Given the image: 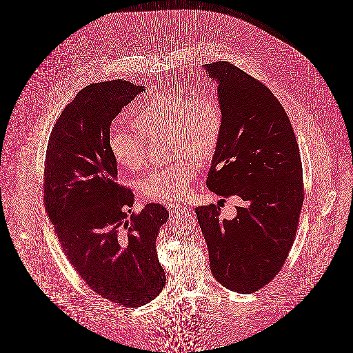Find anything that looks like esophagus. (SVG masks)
Segmentation results:
<instances>
[{
	"mask_svg": "<svg viewBox=\"0 0 353 353\" xmlns=\"http://www.w3.org/2000/svg\"><path fill=\"white\" fill-rule=\"evenodd\" d=\"M167 210L171 212V214H186L189 211V208L186 205L180 203H168Z\"/></svg>",
	"mask_w": 353,
	"mask_h": 353,
	"instance_id": "obj_1",
	"label": "esophagus"
}]
</instances>
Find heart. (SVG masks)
Here are the masks:
<instances>
[{"label": "heart", "instance_id": "heart-1", "mask_svg": "<svg viewBox=\"0 0 353 353\" xmlns=\"http://www.w3.org/2000/svg\"><path fill=\"white\" fill-rule=\"evenodd\" d=\"M223 123V108L212 93H198L186 99L183 94L152 96L132 118V125L137 133L111 129L108 150L118 164L136 170L145 159V139L170 130L174 136L176 151L192 152L207 161L217 150ZM196 168V159L185 157L164 168L150 172L139 182V190L152 201H179L188 192L189 180Z\"/></svg>", "mask_w": 353, "mask_h": 353}]
</instances>
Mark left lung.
I'll list each match as a JSON object with an SVG mask.
<instances>
[{
  "mask_svg": "<svg viewBox=\"0 0 353 353\" xmlns=\"http://www.w3.org/2000/svg\"><path fill=\"white\" fill-rule=\"evenodd\" d=\"M203 67L217 83L224 117L207 186L242 205L233 220L216 204L194 211L216 281L250 294L277 276L294 245L304 201L299 146L268 86L226 61Z\"/></svg>",
  "mask_w": 353,
  "mask_h": 353,
  "instance_id": "obj_1",
  "label": "left lung"
}]
</instances>
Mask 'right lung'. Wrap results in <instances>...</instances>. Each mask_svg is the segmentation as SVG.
<instances>
[{
	"label": "right lung",
	"instance_id": "1",
	"mask_svg": "<svg viewBox=\"0 0 353 353\" xmlns=\"http://www.w3.org/2000/svg\"><path fill=\"white\" fill-rule=\"evenodd\" d=\"M143 90L121 79L80 90L54 124L43 170L45 210L70 264L88 288L129 308L165 285L155 242L170 214L161 204L130 210L133 192L117 181L108 150L111 121Z\"/></svg>",
	"mask_w": 353,
	"mask_h": 353
}]
</instances>
